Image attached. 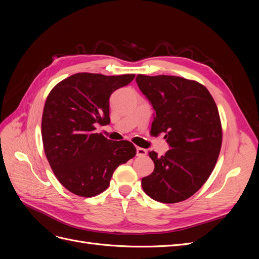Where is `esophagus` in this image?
Segmentation results:
<instances>
[{"instance_id":"esophagus-1","label":"esophagus","mask_w":259,"mask_h":259,"mask_svg":"<svg viewBox=\"0 0 259 259\" xmlns=\"http://www.w3.org/2000/svg\"><path fill=\"white\" fill-rule=\"evenodd\" d=\"M137 156H145L147 154V150L144 148H140V147H137V152H136Z\"/></svg>"}]
</instances>
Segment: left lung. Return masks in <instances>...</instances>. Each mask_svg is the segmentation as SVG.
Masks as SVG:
<instances>
[{
	"label": "left lung",
	"mask_w": 259,
	"mask_h": 259,
	"mask_svg": "<svg viewBox=\"0 0 259 259\" xmlns=\"http://www.w3.org/2000/svg\"><path fill=\"white\" fill-rule=\"evenodd\" d=\"M136 82L155 111L151 133H164L171 147L162 156L149 152L154 170L142 179L143 189L158 202L185 201L205 184L221 152L215 100L204 85L182 76L138 74Z\"/></svg>",
	"instance_id": "1"
}]
</instances>
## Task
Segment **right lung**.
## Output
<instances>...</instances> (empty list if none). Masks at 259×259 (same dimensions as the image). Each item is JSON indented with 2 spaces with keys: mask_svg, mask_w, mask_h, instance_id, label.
Wrapping results in <instances>:
<instances>
[{
  "mask_svg": "<svg viewBox=\"0 0 259 259\" xmlns=\"http://www.w3.org/2000/svg\"><path fill=\"white\" fill-rule=\"evenodd\" d=\"M135 74L81 72L53 88L42 115L44 152L58 182L79 197L92 198L110 185L115 168L136 155L128 140L114 142L96 133L110 123L109 97Z\"/></svg>",
  "mask_w": 259,
  "mask_h": 259,
  "instance_id": "add662e5",
  "label": "right lung"
}]
</instances>
